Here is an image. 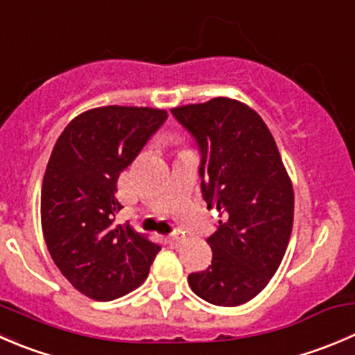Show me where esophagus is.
I'll return each instance as SVG.
<instances>
[{"mask_svg":"<svg viewBox=\"0 0 355 355\" xmlns=\"http://www.w3.org/2000/svg\"><path fill=\"white\" fill-rule=\"evenodd\" d=\"M182 239H184V236H182V232H173V234H170V236L166 237V243L168 244H171V246H177L178 243H182Z\"/></svg>","mask_w":355,"mask_h":355,"instance_id":"1","label":"esophagus"}]
</instances>
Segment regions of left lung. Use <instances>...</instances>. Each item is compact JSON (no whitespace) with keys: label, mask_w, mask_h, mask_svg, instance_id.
<instances>
[{"label":"left lung","mask_w":355,"mask_h":355,"mask_svg":"<svg viewBox=\"0 0 355 355\" xmlns=\"http://www.w3.org/2000/svg\"><path fill=\"white\" fill-rule=\"evenodd\" d=\"M198 146L201 192L220 220L211 265L189 274L192 291L220 307L257 297L276 274L293 227V187L263 119L232 98L171 109Z\"/></svg>","instance_id":"obj_1"}]
</instances>
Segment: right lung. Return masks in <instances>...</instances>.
<instances>
[{"instance_id": "right-lung-1", "label": "right lung", "mask_w": 355, "mask_h": 355, "mask_svg": "<svg viewBox=\"0 0 355 355\" xmlns=\"http://www.w3.org/2000/svg\"><path fill=\"white\" fill-rule=\"evenodd\" d=\"M166 111L107 105L72 119L58 137L41 187V225L62 276L78 291L109 302L146 281L159 244L116 225V184Z\"/></svg>"}]
</instances>
